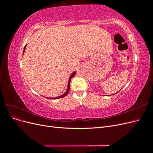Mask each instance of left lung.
Segmentation results:
<instances>
[{
  "label": "left lung",
  "instance_id": "left-lung-1",
  "mask_svg": "<svg viewBox=\"0 0 153 153\" xmlns=\"http://www.w3.org/2000/svg\"><path fill=\"white\" fill-rule=\"evenodd\" d=\"M118 92H119V91H118Z\"/></svg>",
  "mask_w": 153,
  "mask_h": 153
}]
</instances>
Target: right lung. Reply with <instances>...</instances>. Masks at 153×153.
I'll return each instance as SVG.
<instances>
[{
  "label": "right lung",
  "mask_w": 153,
  "mask_h": 153,
  "mask_svg": "<svg viewBox=\"0 0 153 153\" xmlns=\"http://www.w3.org/2000/svg\"><path fill=\"white\" fill-rule=\"evenodd\" d=\"M25 48H26V45H25V48H24V51H25ZM75 73H76V71H74L71 75V76H70V77H69V82H68V88H67V90H66V91L65 92V93L64 94H63L62 95H61V96H58V97H56V98H48V99H52V100H55V99H59V98H62V97H64V96H66L68 94V92H69V89H70V82H71V78L75 76ZM46 98V97H45Z\"/></svg>",
  "instance_id": "obj_1"
}]
</instances>
